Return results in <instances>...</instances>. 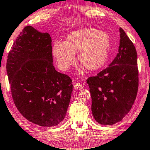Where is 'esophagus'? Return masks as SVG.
Segmentation results:
<instances>
[{"mask_svg":"<svg viewBox=\"0 0 150 150\" xmlns=\"http://www.w3.org/2000/svg\"><path fill=\"white\" fill-rule=\"evenodd\" d=\"M74 88L75 89H79V88H81L82 85H81V83H79V82L76 81L75 83H74Z\"/></svg>","mask_w":150,"mask_h":150,"instance_id":"obj_1","label":"esophagus"}]
</instances>
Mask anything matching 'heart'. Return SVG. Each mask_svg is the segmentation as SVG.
<instances>
[{"mask_svg":"<svg viewBox=\"0 0 150 150\" xmlns=\"http://www.w3.org/2000/svg\"><path fill=\"white\" fill-rule=\"evenodd\" d=\"M110 48V37L105 32L91 28L76 30L67 35L64 42L52 45V54L59 68L67 71L77 59L87 70L94 71L104 66Z\"/></svg>","mask_w":150,"mask_h":150,"instance_id":"1","label":"heart"}]
</instances>
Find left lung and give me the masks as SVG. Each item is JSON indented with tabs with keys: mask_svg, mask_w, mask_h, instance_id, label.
Returning <instances> with one entry per match:
<instances>
[{
	"mask_svg": "<svg viewBox=\"0 0 150 150\" xmlns=\"http://www.w3.org/2000/svg\"><path fill=\"white\" fill-rule=\"evenodd\" d=\"M118 53L106 69L86 80L96 122L111 125L122 120L133 105L138 89L137 51L120 28Z\"/></svg>",
	"mask_w": 150,
	"mask_h": 150,
	"instance_id": "1",
	"label": "left lung"
}]
</instances>
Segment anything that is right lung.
Here are the masks:
<instances>
[{"mask_svg":"<svg viewBox=\"0 0 150 150\" xmlns=\"http://www.w3.org/2000/svg\"><path fill=\"white\" fill-rule=\"evenodd\" d=\"M52 38L26 26L8 55L6 71L12 96L28 120L43 127L64 119L74 86L69 76L55 70Z\"/></svg>","mask_w":150,"mask_h":150,"instance_id":"right-lung-1","label":"right lung"}]
</instances>
